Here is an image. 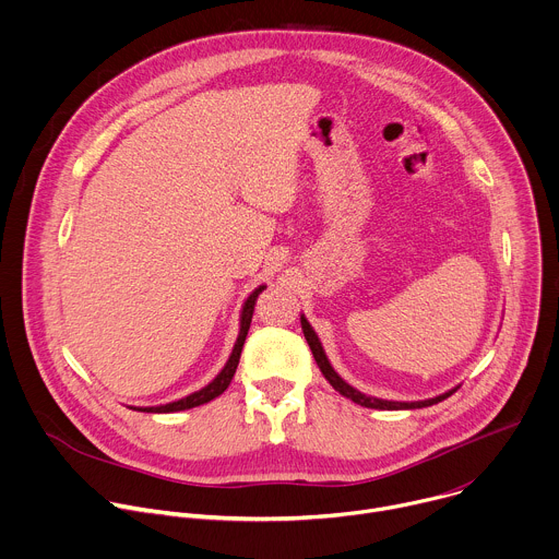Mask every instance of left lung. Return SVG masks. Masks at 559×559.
I'll return each mask as SVG.
<instances>
[{"mask_svg": "<svg viewBox=\"0 0 559 559\" xmlns=\"http://www.w3.org/2000/svg\"><path fill=\"white\" fill-rule=\"evenodd\" d=\"M301 330H304V336H306V341H308V345H310V349H312V356H314V360H317V365H319V369H321V373L325 376V380L341 393V395H345V397H349L352 402H356V404H360V406H367V408H380V411H400V408H424V406H432V404H437V402H441V400H445L448 395H452L456 389H452V391H448V393H441V395H437V397H430V400H419V402H391V400H380V397H371V395H365V393H360L358 389H354L352 384H347L336 371H334V367L330 365V360H328V356H325V352H323V347H321V341H319V336L314 334V330H312V325L308 323V319L301 314Z\"/></svg>", "mask_w": 559, "mask_h": 559, "instance_id": "1", "label": "left lung"}]
</instances>
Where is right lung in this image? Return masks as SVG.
<instances>
[{
    "label": "right lung",
    "instance_id": "add662e5",
    "mask_svg": "<svg viewBox=\"0 0 559 559\" xmlns=\"http://www.w3.org/2000/svg\"><path fill=\"white\" fill-rule=\"evenodd\" d=\"M266 286H260L255 288L249 299L245 301L242 306V314H240V332H238V338H236V345L231 349V356L229 360L225 362V367L221 369V373L207 384L203 386L201 391H194L177 402H170V404H164V406H146V408H138V411H144V413H175V411H186V408H194V406H201L214 397H218L231 382L236 369H238V362H240V354H242V345H245V338H247V332H249V325H251V319H253V310H255V301H258V295L264 290Z\"/></svg>",
    "mask_w": 559,
    "mask_h": 559
}]
</instances>
